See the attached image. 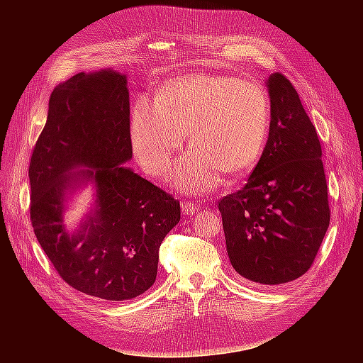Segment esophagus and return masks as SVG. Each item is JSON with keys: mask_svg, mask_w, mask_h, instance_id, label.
<instances>
[{"mask_svg": "<svg viewBox=\"0 0 363 363\" xmlns=\"http://www.w3.org/2000/svg\"><path fill=\"white\" fill-rule=\"evenodd\" d=\"M182 211L184 215H194L200 211V206H196L194 203H182Z\"/></svg>", "mask_w": 363, "mask_h": 363, "instance_id": "34e87169", "label": "esophagus"}]
</instances>
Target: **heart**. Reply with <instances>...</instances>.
Returning a JSON list of instances; mask_svg holds the SVG:
<instances>
[{"label": "heart", "mask_w": 363, "mask_h": 363, "mask_svg": "<svg viewBox=\"0 0 363 363\" xmlns=\"http://www.w3.org/2000/svg\"><path fill=\"white\" fill-rule=\"evenodd\" d=\"M271 123L267 92L235 77L192 74L164 82L155 103L139 98L131 107L130 139L148 174L163 175L188 136L194 148L175 168L179 189H213L221 175L255 167Z\"/></svg>", "instance_id": "b5f03b06"}]
</instances>
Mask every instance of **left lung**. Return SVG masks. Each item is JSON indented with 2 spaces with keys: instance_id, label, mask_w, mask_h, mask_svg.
<instances>
[{
  "instance_id": "8db88e82",
  "label": "left lung",
  "mask_w": 363,
  "mask_h": 363,
  "mask_svg": "<svg viewBox=\"0 0 363 363\" xmlns=\"http://www.w3.org/2000/svg\"><path fill=\"white\" fill-rule=\"evenodd\" d=\"M267 145L242 189L218 203L228 259L257 284H283L312 267L330 224L323 151L292 83L268 77Z\"/></svg>"
}]
</instances>
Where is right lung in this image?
<instances>
[{
  "mask_svg": "<svg viewBox=\"0 0 363 363\" xmlns=\"http://www.w3.org/2000/svg\"><path fill=\"white\" fill-rule=\"evenodd\" d=\"M131 157L125 74L80 72L54 87L28 168L33 230L69 286L108 301L152 286L162 240L180 221L172 195L124 167ZM86 184L96 204L68 234L67 196Z\"/></svg>",
  "mask_w": 363,
  "mask_h": 363,
  "instance_id": "1",
  "label": "right lung"
}]
</instances>
